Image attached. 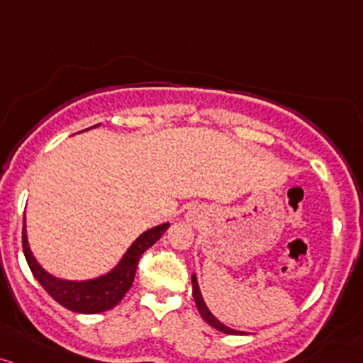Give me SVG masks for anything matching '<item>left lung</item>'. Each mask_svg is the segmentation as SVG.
Masks as SVG:
<instances>
[{
  "mask_svg": "<svg viewBox=\"0 0 363 363\" xmlns=\"http://www.w3.org/2000/svg\"><path fill=\"white\" fill-rule=\"evenodd\" d=\"M191 282H193V298H194V301H196V308H198V312H200V315L203 317V320H205L206 324H210L212 328H215L217 330H220V333H224V334H242L241 330L227 328L225 324H222V322L218 320V318L215 317L212 312H210L208 306H206L205 300H203V296H201L200 286H198L196 274H193V276H191Z\"/></svg>",
  "mask_w": 363,
  "mask_h": 363,
  "instance_id": "left-lung-1",
  "label": "left lung"
}]
</instances>
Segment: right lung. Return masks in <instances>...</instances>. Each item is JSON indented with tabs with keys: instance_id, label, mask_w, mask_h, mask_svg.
<instances>
[{
	"instance_id": "right-lung-1",
	"label": "right lung",
	"mask_w": 363,
	"mask_h": 363,
	"mask_svg": "<svg viewBox=\"0 0 363 363\" xmlns=\"http://www.w3.org/2000/svg\"><path fill=\"white\" fill-rule=\"evenodd\" d=\"M99 123L93 127H98ZM91 129V127H89ZM169 222L160 225H155L151 229L145 230L141 236L136 238V241L127 248V252L122 255L118 264L113 269L108 270L103 276L84 279V281H69L50 274L35 260V257L30 252L29 241H27V229H26V213H23V229H22V248L26 255L27 264L30 267V272L38 279L39 284L45 288V291L58 301L60 305L65 306L67 310L77 313H101L106 310L113 308L115 305L121 303V300L125 296L133 286L134 276H136L138 262L141 255L153 246L169 229Z\"/></svg>"
}]
</instances>
